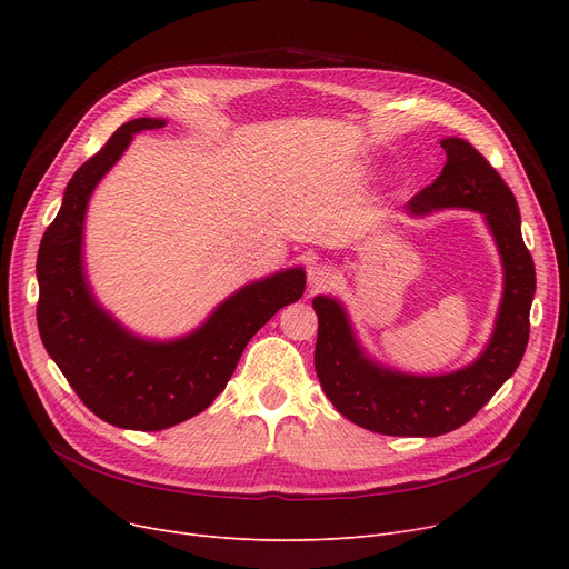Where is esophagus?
Here are the masks:
<instances>
[{
  "instance_id": "34e87169",
  "label": "esophagus",
  "mask_w": 569,
  "mask_h": 569,
  "mask_svg": "<svg viewBox=\"0 0 569 569\" xmlns=\"http://www.w3.org/2000/svg\"><path fill=\"white\" fill-rule=\"evenodd\" d=\"M337 279V272L330 267V264H316L309 269V286L313 290H320V288H327L332 286V281Z\"/></svg>"
}]
</instances>
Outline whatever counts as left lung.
Listing matches in <instances>:
<instances>
[{
	"label": "left lung",
	"mask_w": 569,
	"mask_h": 569,
	"mask_svg": "<svg viewBox=\"0 0 569 569\" xmlns=\"http://www.w3.org/2000/svg\"><path fill=\"white\" fill-rule=\"evenodd\" d=\"M440 147L447 154L445 168L433 184L412 196L408 212L468 207L485 214L505 267L502 302L485 352L457 373H395L362 355L339 302L322 295L313 300V365L327 399L357 427L382 436H442L463 427L517 371L528 346L535 264L521 237L517 198L470 142L445 138Z\"/></svg>",
	"instance_id": "obj_1"
}]
</instances>
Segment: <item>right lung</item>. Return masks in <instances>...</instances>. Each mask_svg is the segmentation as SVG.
Wrapping results in <instances>:
<instances>
[{"label":"right lung","mask_w":569,"mask_h":569,"mask_svg":"<svg viewBox=\"0 0 569 569\" xmlns=\"http://www.w3.org/2000/svg\"><path fill=\"white\" fill-rule=\"evenodd\" d=\"M163 124L131 119L76 170L37 258V322L48 355L89 410L133 431H161L202 412L226 390L251 337L307 286L302 269L244 286L200 330L170 343L131 337L94 302L80 260L87 200L133 133Z\"/></svg>","instance_id":"obj_1"}]
</instances>
